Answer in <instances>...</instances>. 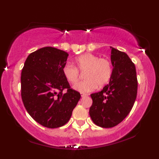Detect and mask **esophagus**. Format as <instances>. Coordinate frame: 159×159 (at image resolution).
<instances>
[{"instance_id": "1", "label": "esophagus", "mask_w": 159, "mask_h": 159, "mask_svg": "<svg viewBox=\"0 0 159 159\" xmlns=\"http://www.w3.org/2000/svg\"><path fill=\"white\" fill-rule=\"evenodd\" d=\"M88 94H87V93H81V96L82 97H86V96H88Z\"/></svg>"}]
</instances>
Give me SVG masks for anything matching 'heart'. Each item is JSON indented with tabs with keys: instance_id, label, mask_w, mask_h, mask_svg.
<instances>
[{
	"instance_id": "1",
	"label": "heart",
	"mask_w": 159,
	"mask_h": 159,
	"mask_svg": "<svg viewBox=\"0 0 159 159\" xmlns=\"http://www.w3.org/2000/svg\"><path fill=\"white\" fill-rule=\"evenodd\" d=\"M80 71L84 73L85 80L73 86L75 90L86 93L106 85L112 76L113 68L111 61L106 58H99L93 53H84L75 59V66L69 63L62 67L65 79L71 84L76 83L80 78Z\"/></svg>"
}]
</instances>
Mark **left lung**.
I'll use <instances>...</instances> for the list:
<instances>
[{
  "label": "left lung",
  "instance_id": "8db88e82",
  "mask_svg": "<svg viewBox=\"0 0 159 159\" xmlns=\"http://www.w3.org/2000/svg\"><path fill=\"white\" fill-rule=\"evenodd\" d=\"M113 73L109 83L98 93L90 95L93 104L90 116L99 127L111 128L129 114L138 93L135 66L125 52L111 47Z\"/></svg>",
  "mask_w": 159,
  "mask_h": 159
}]
</instances>
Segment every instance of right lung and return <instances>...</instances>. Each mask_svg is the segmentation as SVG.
Listing matches in <instances>:
<instances>
[{"instance_id": "right-lung-1", "label": "right lung", "mask_w": 159, "mask_h": 159, "mask_svg": "<svg viewBox=\"0 0 159 159\" xmlns=\"http://www.w3.org/2000/svg\"><path fill=\"white\" fill-rule=\"evenodd\" d=\"M69 54L44 47L28 56L21 71V95L29 114L45 127L58 128L68 122L81 98L62 74ZM67 89L66 93L62 90Z\"/></svg>"}]
</instances>
